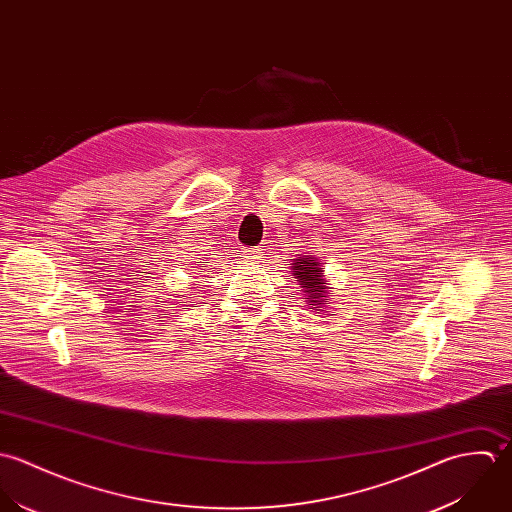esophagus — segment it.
<instances>
[{
	"label": "esophagus",
	"instance_id": "34e87169",
	"mask_svg": "<svg viewBox=\"0 0 512 512\" xmlns=\"http://www.w3.org/2000/svg\"><path fill=\"white\" fill-rule=\"evenodd\" d=\"M261 255H263V249H261V247H247V249H243V257H245L247 261H259Z\"/></svg>",
	"mask_w": 512,
	"mask_h": 512
}]
</instances>
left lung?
Wrapping results in <instances>:
<instances>
[{
  "label": "left lung",
  "mask_w": 512,
  "mask_h": 512,
  "mask_svg": "<svg viewBox=\"0 0 512 512\" xmlns=\"http://www.w3.org/2000/svg\"><path fill=\"white\" fill-rule=\"evenodd\" d=\"M293 265H295V275L303 285V293H307L310 299L308 303H312V308L316 310L328 305V299H322L326 283L322 279V271L318 263L312 257H305V259H297Z\"/></svg>",
  "instance_id": "1"
}]
</instances>
